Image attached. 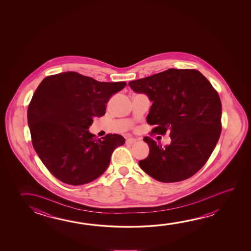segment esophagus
Listing matches in <instances>:
<instances>
[{"label":"esophagus","mask_w":251,"mask_h":251,"mask_svg":"<svg viewBox=\"0 0 251 251\" xmlns=\"http://www.w3.org/2000/svg\"><path fill=\"white\" fill-rule=\"evenodd\" d=\"M136 141H137V140L135 139V138H127V139L126 140V144H135V143H136Z\"/></svg>","instance_id":"1"}]
</instances>
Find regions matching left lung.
<instances>
[{
    "mask_svg": "<svg viewBox=\"0 0 251 251\" xmlns=\"http://www.w3.org/2000/svg\"><path fill=\"white\" fill-rule=\"evenodd\" d=\"M153 101L147 123L151 135L170 132L172 143L162 147L145 136L149 156L141 169L156 180H185L208 160L222 132V102L208 79L195 69H168L128 83Z\"/></svg>",
    "mask_w": 251,
    "mask_h": 251,
    "instance_id": "1",
    "label": "left lung"
}]
</instances>
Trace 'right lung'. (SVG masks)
I'll return each instance as SVG.
<instances>
[{"instance_id":"obj_1","label":"right lung","mask_w":251,"mask_h":251,"mask_svg":"<svg viewBox=\"0 0 251 251\" xmlns=\"http://www.w3.org/2000/svg\"><path fill=\"white\" fill-rule=\"evenodd\" d=\"M126 85L66 72L47 76L37 86L28 107L31 142L58 180L84 185L107 170L114 150L125 139L117 134L97 139L88 127L95 116L105 115L109 98Z\"/></svg>"}]
</instances>
